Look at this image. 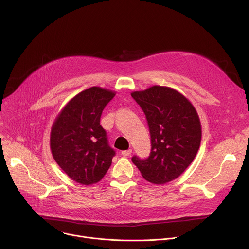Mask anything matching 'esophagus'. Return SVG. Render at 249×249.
Segmentation results:
<instances>
[{
    "label": "esophagus",
    "mask_w": 249,
    "mask_h": 249,
    "mask_svg": "<svg viewBox=\"0 0 249 249\" xmlns=\"http://www.w3.org/2000/svg\"><path fill=\"white\" fill-rule=\"evenodd\" d=\"M121 154H122V156H124V157H129V156H131V154H132V150L129 149V150L123 151Z\"/></svg>",
    "instance_id": "obj_1"
}]
</instances>
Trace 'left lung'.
Here are the masks:
<instances>
[{"label": "left lung", "mask_w": 249, "mask_h": 249, "mask_svg": "<svg viewBox=\"0 0 249 249\" xmlns=\"http://www.w3.org/2000/svg\"><path fill=\"white\" fill-rule=\"evenodd\" d=\"M131 95L146 115L152 145L148 159L134 156L132 161L147 181L169 182L184 172L199 150L197 111L184 95L167 87L154 86Z\"/></svg>", "instance_id": "obj_1"}]
</instances>
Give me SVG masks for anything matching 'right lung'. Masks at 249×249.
Returning a JSON list of instances; mask_svg holds the SVG:
<instances>
[{
    "label": "right lung",
    "instance_id": "right-lung-1",
    "mask_svg": "<svg viewBox=\"0 0 249 249\" xmlns=\"http://www.w3.org/2000/svg\"><path fill=\"white\" fill-rule=\"evenodd\" d=\"M114 95L112 90L89 88L71 99L53 123V158L71 179L83 185L100 181L115 156L100 125L102 110Z\"/></svg>",
    "mask_w": 249,
    "mask_h": 249
}]
</instances>
